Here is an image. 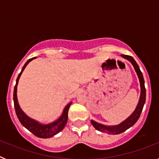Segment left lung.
<instances>
[{
    "label": "left lung",
    "instance_id": "left-lung-1",
    "mask_svg": "<svg viewBox=\"0 0 159 159\" xmlns=\"http://www.w3.org/2000/svg\"><path fill=\"white\" fill-rule=\"evenodd\" d=\"M122 57L123 58L127 59L133 64L134 67V70H135L136 73H137L138 77L139 79L140 82V87H141V95H140L139 101V103L137 105V107H136L135 111L133 112L131 116L127 119L125 121H123V123H120L118 126H114V127H107L104 125L99 124V123H96V122L92 120L91 123L93 125V127H95L96 130H99L101 132H103V133H107L108 134H119L120 133H123L125 130H127V129L130 128V127H132L136 122L138 121V119H139L140 115H141V112L143 111V106H144V103H145L146 101V88H145V84H144V79L143 76V73L140 71L139 67L137 64V63L135 62V60H134V58L130 56H127V55H122Z\"/></svg>",
    "mask_w": 159,
    "mask_h": 159
}]
</instances>
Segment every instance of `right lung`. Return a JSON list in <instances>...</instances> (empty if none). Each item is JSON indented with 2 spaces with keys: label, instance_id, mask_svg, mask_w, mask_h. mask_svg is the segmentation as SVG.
I'll return each mask as SVG.
<instances>
[{
  "label": "right lung",
  "instance_id": "1",
  "mask_svg": "<svg viewBox=\"0 0 159 159\" xmlns=\"http://www.w3.org/2000/svg\"><path fill=\"white\" fill-rule=\"evenodd\" d=\"M34 58L29 59L27 62L25 63V64L24 65L23 68H22L21 71L18 75L17 79H16V85H15V88H14V92H13V101H14V107H15V111H16V116H17L18 119L20 120V123L23 125L24 127L26 129L29 130L30 132H32V134L36 135V137L39 138H43V139H47V138L52 137L55 134H58L59 132L61 131V130L64 129V127H65L66 123L67 121V114H68V110H69L70 105L71 104V102H69L67 106L64 108V111H63L62 116H60V119L58 120H57L56 122L52 123H50V124L48 125H42L40 123H39L38 122L35 121L33 119H30L29 117H28L20 107L19 104H18L17 102V97H16V88H17V84L18 80H19L20 76L21 75L22 71H24V69L25 68V67L27 66V64L30 62L31 60H33Z\"/></svg>",
  "mask_w": 159,
  "mask_h": 159
}]
</instances>
